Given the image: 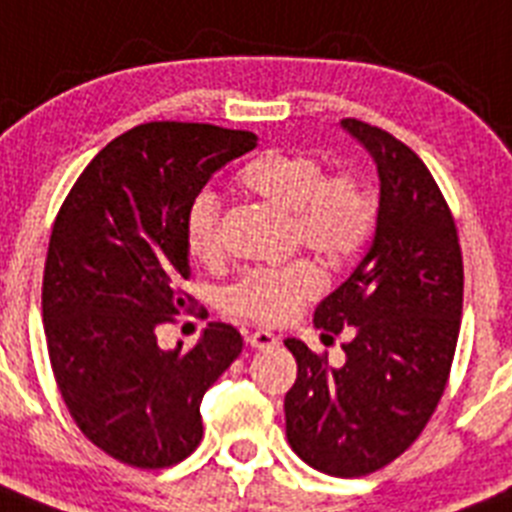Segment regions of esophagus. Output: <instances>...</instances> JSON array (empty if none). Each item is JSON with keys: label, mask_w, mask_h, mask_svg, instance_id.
Listing matches in <instances>:
<instances>
[{"label": "esophagus", "mask_w": 512, "mask_h": 512, "mask_svg": "<svg viewBox=\"0 0 512 512\" xmlns=\"http://www.w3.org/2000/svg\"><path fill=\"white\" fill-rule=\"evenodd\" d=\"M278 343L276 333H270V330H252L247 336V346L257 351H265V349H273Z\"/></svg>", "instance_id": "1"}]
</instances>
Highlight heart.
I'll return each instance as SVG.
<instances>
[{
	"label": "heart",
	"instance_id": "b5f03b06",
	"mask_svg": "<svg viewBox=\"0 0 512 512\" xmlns=\"http://www.w3.org/2000/svg\"><path fill=\"white\" fill-rule=\"evenodd\" d=\"M242 187L273 208L291 213L294 242L328 268H343L372 239L377 208L354 174H328L307 150H270L242 174ZM184 244L195 263H216L223 252L216 200L200 195L184 216ZM320 291L315 265L294 263L276 270H249L223 291V307L244 320L276 325Z\"/></svg>",
	"mask_w": 512,
	"mask_h": 512
}]
</instances>
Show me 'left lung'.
<instances>
[{"label":"left lung","instance_id":"1","mask_svg":"<svg viewBox=\"0 0 512 512\" xmlns=\"http://www.w3.org/2000/svg\"><path fill=\"white\" fill-rule=\"evenodd\" d=\"M380 174L375 239L346 281L315 309L322 338L351 328L346 362L286 338L296 382L286 437L322 474L367 476L422 435L453 364L463 309V257L453 213L424 161L390 132L341 119Z\"/></svg>","mask_w":512,"mask_h":512}]
</instances>
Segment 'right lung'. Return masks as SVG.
I'll list each match as a JSON object with an SVG mask.
<instances>
[{
	"instance_id": "add662e5",
	"label": "right lung",
	"mask_w": 512,
	"mask_h": 512,
	"mask_svg": "<svg viewBox=\"0 0 512 512\" xmlns=\"http://www.w3.org/2000/svg\"><path fill=\"white\" fill-rule=\"evenodd\" d=\"M255 145L213 124H140L85 166L59 208L41 294L51 369L80 432L119 463L184 461L203 440L205 390L242 354L226 322L190 351H163L156 328L187 307V210Z\"/></svg>"
}]
</instances>
